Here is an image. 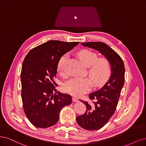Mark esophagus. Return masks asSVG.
<instances>
[{
  "instance_id": "esophagus-1",
  "label": "esophagus",
  "mask_w": 146,
  "mask_h": 146,
  "mask_svg": "<svg viewBox=\"0 0 146 146\" xmlns=\"http://www.w3.org/2000/svg\"><path fill=\"white\" fill-rule=\"evenodd\" d=\"M72 100H73V102H78V101H79L78 99L76 98H75V97H73V98H72Z\"/></svg>"
}]
</instances>
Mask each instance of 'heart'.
<instances>
[{"mask_svg": "<svg viewBox=\"0 0 146 146\" xmlns=\"http://www.w3.org/2000/svg\"><path fill=\"white\" fill-rule=\"evenodd\" d=\"M78 55L84 66L88 67V75L95 85H102L109 79L111 74V66L106 58L98 59L96 53L88 50H80ZM67 58L68 55L65 54L59 60L57 68L61 74L64 73ZM91 86L92 82L88 78H74L64 84L63 90L74 96H80L88 91Z\"/></svg>", "mask_w": 146, "mask_h": 146, "instance_id": "obj_1", "label": "heart"}]
</instances>
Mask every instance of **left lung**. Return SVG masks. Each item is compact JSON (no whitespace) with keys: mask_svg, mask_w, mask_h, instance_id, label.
I'll return each mask as SVG.
<instances>
[{"mask_svg":"<svg viewBox=\"0 0 146 146\" xmlns=\"http://www.w3.org/2000/svg\"><path fill=\"white\" fill-rule=\"evenodd\" d=\"M81 44L99 52L110 61L111 66L108 81L100 90L89 94L90 99L96 102L89 104L81 100L86 105L87 111L76 117L80 127L95 131L104 126L114 114L125 82V68L121 57L105 43L97 41L82 42Z\"/></svg>","mask_w":146,"mask_h":146,"instance_id":"1","label":"left lung"}]
</instances>
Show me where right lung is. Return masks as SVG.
Wrapping results in <instances>:
<instances>
[{
	"label": "right lung",
	"mask_w": 146,
	"mask_h": 146,
	"mask_svg": "<svg viewBox=\"0 0 146 146\" xmlns=\"http://www.w3.org/2000/svg\"><path fill=\"white\" fill-rule=\"evenodd\" d=\"M79 43L50 40L32 48L26 56L20 77L21 99L26 117L35 127L55 125L62 108L71 104V96L56 92L54 78L61 56Z\"/></svg>",
	"instance_id": "add662e5"
}]
</instances>
